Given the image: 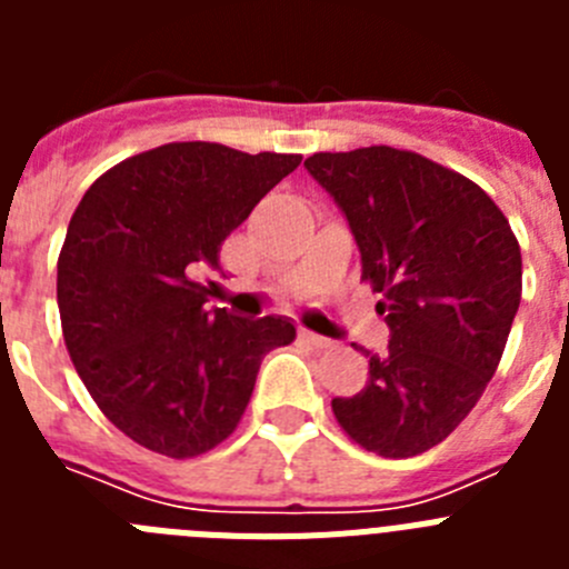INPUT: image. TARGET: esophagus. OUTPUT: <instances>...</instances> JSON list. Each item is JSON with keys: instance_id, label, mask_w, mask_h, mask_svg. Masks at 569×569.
Returning <instances> with one entry per match:
<instances>
[{"instance_id": "esophagus-1", "label": "esophagus", "mask_w": 569, "mask_h": 569, "mask_svg": "<svg viewBox=\"0 0 569 569\" xmlns=\"http://www.w3.org/2000/svg\"><path fill=\"white\" fill-rule=\"evenodd\" d=\"M299 336H301V341H308V345L319 347V350H325V347H333V341L325 339V336H319V333H313V330H299Z\"/></svg>"}]
</instances>
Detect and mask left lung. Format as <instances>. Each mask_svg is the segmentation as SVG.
Returning <instances> with one entry per match:
<instances>
[{
	"instance_id": "obj_1",
	"label": "left lung",
	"mask_w": 569,
	"mask_h": 569,
	"mask_svg": "<svg viewBox=\"0 0 569 569\" xmlns=\"http://www.w3.org/2000/svg\"><path fill=\"white\" fill-rule=\"evenodd\" d=\"M347 216L361 281L390 328L361 393L333 399L339 427L385 459L419 456L467 419L505 353L521 301L507 216L467 176L387 144L305 159Z\"/></svg>"
}]
</instances>
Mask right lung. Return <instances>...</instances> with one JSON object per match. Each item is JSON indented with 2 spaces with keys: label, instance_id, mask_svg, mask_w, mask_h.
Instances as JSON below:
<instances>
[{
  "label": "right lung",
  "instance_id": "obj_1",
  "mask_svg": "<svg viewBox=\"0 0 569 569\" xmlns=\"http://www.w3.org/2000/svg\"><path fill=\"white\" fill-rule=\"evenodd\" d=\"M299 153L170 142L104 170L57 261L62 336L90 399L136 445L193 459L244 416L261 359L296 339L288 319L204 308L199 276Z\"/></svg>",
  "mask_w": 569,
  "mask_h": 569
}]
</instances>
